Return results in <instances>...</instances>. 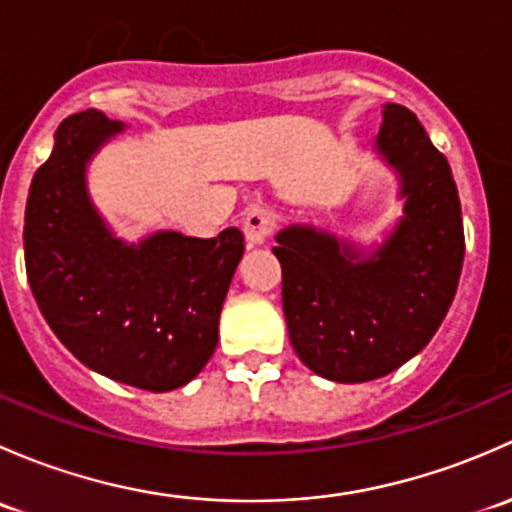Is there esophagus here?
Instances as JSON below:
<instances>
[{"mask_svg":"<svg viewBox=\"0 0 512 512\" xmlns=\"http://www.w3.org/2000/svg\"><path fill=\"white\" fill-rule=\"evenodd\" d=\"M273 226H276V217H273L271 209L254 207L246 212L241 229H244V236L246 241H249V246H256V244H263V241L271 236Z\"/></svg>","mask_w":512,"mask_h":512,"instance_id":"obj_1","label":"esophagus"}]
</instances>
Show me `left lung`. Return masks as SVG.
<instances>
[{
    "label": "left lung",
    "mask_w": 512,
    "mask_h": 512,
    "mask_svg": "<svg viewBox=\"0 0 512 512\" xmlns=\"http://www.w3.org/2000/svg\"><path fill=\"white\" fill-rule=\"evenodd\" d=\"M374 150L399 175L404 217L372 254L291 224L276 236L295 355L333 382L384 377L424 350L461 278L463 219L449 160L409 108H382Z\"/></svg>",
    "instance_id": "8db88e82"
}]
</instances>
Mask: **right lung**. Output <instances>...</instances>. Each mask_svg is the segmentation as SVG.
Returning a JSON list of instances; mask_svg holds the SVG:
<instances>
[{
    "label": "right lung",
    "mask_w": 512,
    "mask_h": 512,
    "mask_svg": "<svg viewBox=\"0 0 512 512\" xmlns=\"http://www.w3.org/2000/svg\"><path fill=\"white\" fill-rule=\"evenodd\" d=\"M123 130L98 110L68 115L31 179L24 261L31 293L56 337L115 382L170 392L217 350L219 315L244 234L214 239L157 231L125 244L93 207L86 165Z\"/></svg>",
    "instance_id": "add662e5"
}]
</instances>
